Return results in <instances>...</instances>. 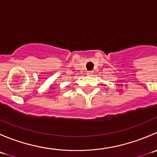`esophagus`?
<instances>
[{"label":"esophagus","instance_id":"34e87169","mask_svg":"<svg viewBox=\"0 0 157 157\" xmlns=\"http://www.w3.org/2000/svg\"><path fill=\"white\" fill-rule=\"evenodd\" d=\"M93 74H94V73H93V71H87V72H86V74H87V75H89V76L92 75Z\"/></svg>","mask_w":157,"mask_h":157}]
</instances>
